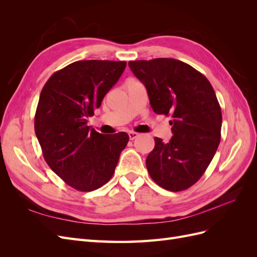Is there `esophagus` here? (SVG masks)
<instances>
[{"mask_svg": "<svg viewBox=\"0 0 257 257\" xmlns=\"http://www.w3.org/2000/svg\"><path fill=\"white\" fill-rule=\"evenodd\" d=\"M138 136H139V134L136 133V132H128V137L131 141H134V139H136Z\"/></svg>", "mask_w": 257, "mask_h": 257, "instance_id": "esophagus-1", "label": "esophagus"}]
</instances>
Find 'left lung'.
<instances>
[{"label": "left lung", "mask_w": 257, "mask_h": 257, "mask_svg": "<svg viewBox=\"0 0 257 257\" xmlns=\"http://www.w3.org/2000/svg\"><path fill=\"white\" fill-rule=\"evenodd\" d=\"M128 66L145 84L153 111L173 118L169 143L154 138L148 173L167 191L189 189L204 175L221 141L222 112L212 85L176 59L130 61Z\"/></svg>", "instance_id": "8db88e82"}]
</instances>
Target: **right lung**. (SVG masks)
Instances as JSON below:
<instances>
[{"mask_svg": "<svg viewBox=\"0 0 257 257\" xmlns=\"http://www.w3.org/2000/svg\"><path fill=\"white\" fill-rule=\"evenodd\" d=\"M125 66V61H77L52 74L41 92L36 137L49 167L75 190L91 192L109 181L128 143L124 132L103 135L87 125Z\"/></svg>", "mask_w": 257, "mask_h": 257, "instance_id": "add662e5", "label": "right lung"}]
</instances>
